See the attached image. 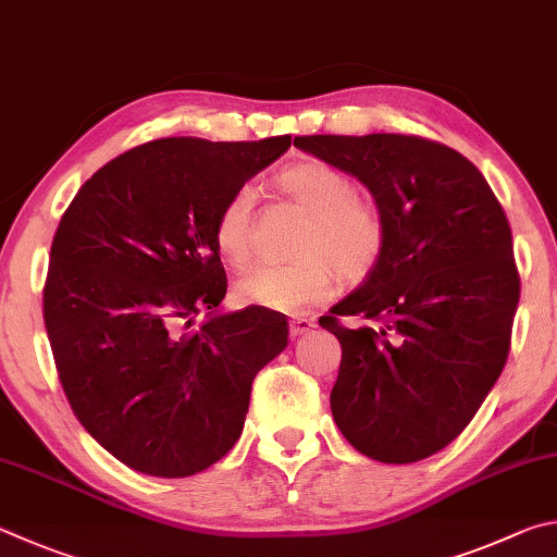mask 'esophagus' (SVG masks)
<instances>
[{
    "mask_svg": "<svg viewBox=\"0 0 557 557\" xmlns=\"http://www.w3.org/2000/svg\"><path fill=\"white\" fill-rule=\"evenodd\" d=\"M315 327V323L313 320H308V318H296V320H290V337H300V335H306V333H310V330Z\"/></svg>",
    "mask_w": 557,
    "mask_h": 557,
    "instance_id": "obj_1",
    "label": "esophagus"
}]
</instances>
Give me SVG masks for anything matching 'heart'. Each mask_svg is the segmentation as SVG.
<instances>
[{
    "mask_svg": "<svg viewBox=\"0 0 557 557\" xmlns=\"http://www.w3.org/2000/svg\"><path fill=\"white\" fill-rule=\"evenodd\" d=\"M281 188L310 212L298 242V259L288 263H261L234 284V298L298 313L333 296L339 276L359 281L382 259L386 222L374 202L357 198V183L345 171L323 161H304L281 173ZM253 190L239 188L224 200L214 220V247L232 267L251 257Z\"/></svg>",
    "mask_w": 557,
    "mask_h": 557,
    "instance_id": "obj_1",
    "label": "heart"
}]
</instances>
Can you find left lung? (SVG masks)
Instances as JSON below:
<instances>
[{
  "label": "left lung",
  "mask_w": 557,
  "mask_h": 557,
  "mask_svg": "<svg viewBox=\"0 0 557 557\" xmlns=\"http://www.w3.org/2000/svg\"><path fill=\"white\" fill-rule=\"evenodd\" d=\"M294 144L362 181L386 222L382 259L320 318L343 345L335 423L372 460H425L465 431L509 357L521 296L509 220L480 169L445 144L406 134ZM343 314L380 327L352 331Z\"/></svg>",
  "instance_id": "8db88e82"
}]
</instances>
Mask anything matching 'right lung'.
Masks as SVG:
<instances>
[{"mask_svg":"<svg viewBox=\"0 0 557 557\" xmlns=\"http://www.w3.org/2000/svg\"><path fill=\"white\" fill-rule=\"evenodd\" d=\"M290 146L156 139L104 163L67 205L51 244L44 323L83 428L151 476H190L239 441L259 369L288 345L281 313H218L214 247L224 200ZM209 320L190 329L194 315Z\"/></svg>","mask_w":557,"mask_h":557,"instance_id":"obj_1","label":"right lung"}]
</instances>
